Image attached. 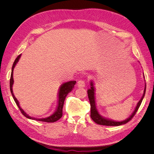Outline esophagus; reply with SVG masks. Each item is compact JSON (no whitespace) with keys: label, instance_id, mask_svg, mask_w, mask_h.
<instances>
[{"label":"esophagus","instance_id":"1","mask_svg":"<svg viewBox=\"0 0 154 154\" xmlns=\"http://www.w3.org/2000/svg\"><path fill=\"white\" fill-rule=\"evenodd\" d=\"M77 85L78 87H84L85 85V81L83 80H82V79L81 80H79L77 83Z\"/></svg>","mask_w":154,"mask_h":154}]
</instances>
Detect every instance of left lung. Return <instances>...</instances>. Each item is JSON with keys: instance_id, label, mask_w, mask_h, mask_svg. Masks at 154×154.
<instances>
[{"instance_id": "obj_1", "label": "left lung", "mask_w": 154, "mask_h": 154, "mask_svg": "<svg viewBox=\"0 0 154 154\" xmlns=\"http://www.w3.org/2000/svg\"><path fill=\"white\" fill-rule=\"evenodd\" d=\"M144 74V73H143ZM94 91H95V88L94 87V83L91 81V88L87 90V93H88V99H89L90 101V104H91V117L92 119L94 121V122L100 125H105V126H119L122 125L126 124L130 122V120L132 119V118L134 117V115L136 114L137 112V110L139 109V106H140L141 102L144 97V94H145V92H146V83H145V87H144V93L143 94V96L141 98V100L139 101L137 103V105L134 111L133 112V113L130 116V117L127 118V119H125L124 121H122V122H116V121H113L112 119H106L105 118L102 117L101 115L97 112V110L96 109V103H95V96H94Z\"/></svg>"}]
</instances>
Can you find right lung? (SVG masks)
Returning a JSON list of instances; mask_svg holds the SVG:
<instances>
[{"mask_svg": "<svg viewBox=\"0 0 154 154\" xmlns=\"http://www.w3.org/2000/svg\"><path fill=\"white\" fill-rule=\"evenodd\" d=\"M21 57V54L18 55V57H17V58L15 59V62H14L13 66H12V70H11V78H10V91H11V93L12 94V96L13 97L14 100H15V103L17 104V105L18 106V108H19L20 112H22V114L24 115L25 117H26L27 118L30 119H34V120H36V121H40V122H47V123H53L57 122L58 119H60V118H62V110H63V104H64V101L66 97L67 96V95L69 94V93L72 91V88L74 87V85L76 84V81H70L68 82H66L63 83V84L61 85V87H60L59 89V92H58V106L57 110L54 112V113L51 115L48 118H35L32 117H30L29 116L27 115L25 112L23 110V109H22L21 107L19 105V103H18V100H17L16 97H15L13 94V69L14 67H15L16 64L17 63V62L19 60L20 58Z\"/></svg>", "mask_w": 154, "mask_h": 154, "instance_id": "1", "label": "right lung"}]
</instances>
